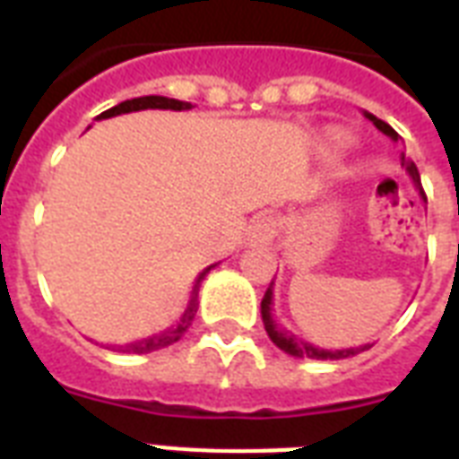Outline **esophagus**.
Segmentation results:
<instances>
[{
	"mask_svg": "<svg viewBox=\"0 0 459 459\" xmlns=\"http://www.w3.org/2000/svg\"><path fill=\"white\" fill-rule=\"evenodd\" d=\"M279 233V223L276 219L269 214L255 216L250 223V229H247V240L250 245H269Z\"/></svg>",
	"mask_w": 459,
	"mask_h": 459,
	"instance_id": "esophagus-1",
	"label": "esophagus"
}]
</instances>
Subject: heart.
<instances>
[{"label":"heart","mask_w":459,"mask_h":459,"mask_svg":"<svg viewBox=\"0 0 459 459\" xmlns=\"http://www.w3.org/2000/svg\"><path fill=\"white\" fill-rule=\"evenodd\" d=\"M342 145H348V135L342 131H331L326 138V150L328 152H335V150H341Z\"/></svg>","instance_id":"1"}]
</instances>
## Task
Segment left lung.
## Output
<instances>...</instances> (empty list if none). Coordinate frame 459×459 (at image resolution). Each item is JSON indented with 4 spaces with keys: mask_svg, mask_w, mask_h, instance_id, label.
Returning <instances> with one entry per match:
<instances>
[{
    "mask_svg": "<svg viewBox=\"0 0 459 459\" xmlns=\"http://www.w3.org/2000/svg\"><path fill=\"white\" fill-rule=\"evenodd\" d=\"M364 117L369 118L371 124L377 126L378 131L384 133V135H388L391 140H398V133L393 131L391 126L385 124V121L377 118L374 114H369V111H364ZM400 164L405 166V171L410 173V178H412L414 187H417V190L421 193L420 171H417V166H414L412 159H407L405 154H403V157H400ZM424 200H427V195H424ZM262 321H264L266 333H269V338H272L273 345L283 350L286 355L300 357V359H305V357H309V359H345V357H352V355H357V352H362V350L371 348V342H367V345H359V348L324 350V348H316V345H312V342H305L295 333H290V331H286L283 326H279V324H276V319H273V281H272V286L266 288L264 298H262Z\"/></svg>",
    "mask_w": 459,
    "mask_h": 459,
    "instance_id": "8db88e82",
    "label": "left lung"
}]
</instances>
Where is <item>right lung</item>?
<instances>
[{"instance_id": "obj_1", "label": "right lung", "mask_w": 459, "mask_h": 459, "mask_svg": "<svg viewBox=\"0 0 459 459\" xmlns=\"http://www.w3.org/2000/svg\"><path fill=\"white\" fill-rule=\"evenodd\" d=\"M143 109H171V111H186V109H193V104L190 102H180V100H171V97H161V95H147V97H135V100H126V102L117 104V107H111V109L102 111L100 118H111V117H118V114H131V111H143ZM216 264L207 266L204 272L197 276L193 286V293H190V300H187L186 312L180 314V319L176 321V326L166 328L161 333H154V335H147L143 341H133V342H126V345H118L121 352H133V355H147V352H154V350H161V348H169L173 345L176 341H180V335L186 333L190 324L195 319V312H197V293H200V286H202V279L207 276Z\"/></svg>"}]
</instances>
